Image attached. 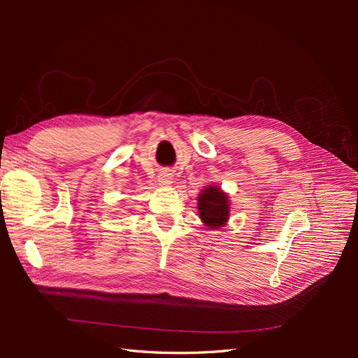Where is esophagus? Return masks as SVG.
<instances>
[{
    "instance_id": "1",
    "label": "esophagus",
    "mask_w": 358,
    "mask_h": 358,
    "mask_svg": "<svg viewBox=\"0 0 358 358\" xmlns=\"http://www.w3.org/2000/svg\"><path fill=\"white\" fill-rule=\"evenodd\" d=\"M158 182L161 183V185H170V183L173 182V175L170 171H162L158 176Z\"/></svg>"
}]
</instances>
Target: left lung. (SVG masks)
Returning a JSON list of instances; mask_svg holds the SVG:
<instances>
[{
	"label": "left lung",
	"instance_id": "8db88e82",
	"mask_svg": "<svg viewBox=\"0 0 358 358\" xmlns=\"http://www.w3.org/2000/svg\"><path fill=\"white\" fill-rule=\"evenodd\" d=\"M199 215L209 229H221L229 222L230 201L227 194L218 187H206L199 194Z\"/></svg>",
	"mask_w": 358,
	"mask_h": 358
}]
</instances>
